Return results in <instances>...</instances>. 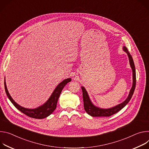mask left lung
I'll list each match as a JSON object with an SVG mask.
<instances>
[{"label":"left lung","mask_w":149,"mask_h":149,"mask_svg":"<svg viewBox=\"0 0 149 149\" xmlns=\"http://www.w3.org/2000/svg\"><path fill=\"white\" fill-rule=\"evenodd\" d=\"M123 49L128 54L131 68L132 70H133V86H132V88L130 90V94L124 102L118 105L117 106L114 107L109 108V109H101V108H99L97 107H96L95 106H94L92 104V103L91 102L90 99L89 97V96L88 95V93H87L86 89L84 87H81L82 93H83V99H84V104L85 110L89 115H91V116H92V117H109V116H111V115H113L115 113L118 112L122 108H123L130 101L132 96H133V95L134 93L135 88H136V74L135 65H134L133 57H132L131 55L129 53L127 47H124Z\"/></svg>","instance_id":"left-lung-1"}]
</instances>
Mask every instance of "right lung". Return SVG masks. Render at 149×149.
Wrapping results in <instances>:
<instances>
[{
	"label": "right lung",
	"instance_id": "right-lung-1",
	"mask_svg": "<svg viewBox=\"0 0 149 149\" xmlns=\"http://www.w3.org/2000/svg\"><path fill=\"white\" fill-rule=\"evenodd\" d=\"M71 79H67L64 80L63 81L56 87V89L52 93L50 97L49 98V100L47 101L45 104H44L43 105L36 108V109H27L25 108L24 107H22L21 106L19 105L18 104H16L11 97L10 95H9L5 82V89L6 93L9 99V100L11 101V102L13 104V105L19 109L21 112L25 114L27 116L36 119H42L44 118H46L47 117L49 116L56 108L57 101L58 100V97L60 96V95L63 89V88L69 82L71 81Z\"/></svg>",
	"mask_w": 149,
	"mask_h": 149
}]
</instances>
